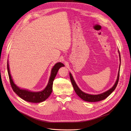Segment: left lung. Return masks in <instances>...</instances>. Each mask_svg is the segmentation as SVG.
Instances as JSON below:
<instances>
[{
    "instance_id": "8db88e82",
    "label": "left lung",
    "mask_w": 131,
    "mask_h": 131,
    "mask_svg": "<svg viewBox=\"0 0 131 131\" xmlns=\"http://www.w3.org/2000/svg\"><path fill=\"white\" fill-rule=\"evenodd\" d=\"M118 52H119V53L120 61L121 62L120 54V53H119V51H118ZM120 67H119V72H118V77H117V81H116V82H115V84L114 85V86L111 89H110L109 90L105 92H104V93L100 94H96V95L89 94L85 93L83 92L82 91H81L80 90V89L78 88V86H77V85L76 84L74 80V79L73 78V77H72L71 73H70V79H71L72 84V85H73V87L74 90L75 92V93H77V95H78L79 96V97L81 99H82L84 101H88V102H96V101H99L103 100L106 99V98L107 97V96H108L114 91V90L116 88V87H117V86L118 85L119 79Z\"/></svg>"
}]
</instances>
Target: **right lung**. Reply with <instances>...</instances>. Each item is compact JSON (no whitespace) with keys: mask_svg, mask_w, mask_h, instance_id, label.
<instances>
[{"mask_svg":"<svg viewBox=\"0 0 131 131\" xmlns=\"http://www.w3.org/2000/svg\"><path fill=\"white\" fill-rule=\"evenodd\" d=\"M7 71L9 77V82L13 89V91L15 92L19 97H20L23 100L28 101V102L38 103L42 102L47 99L51 95L52 92V86L55 77L58 73V71L61 67L64 66V65L61 62H58L53 67L51 70V74L50 77L49 81H48V84L46 88L40 92H31L26 90H23L19 88L18 86L16 85L12 79V77L9 72V65L7 61Z\"/></svg>","mask_w":131,"mask_h":131,"instance_id":"obj_1","label":"right lung"}]
</instances>
